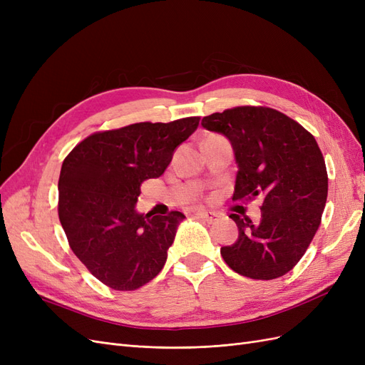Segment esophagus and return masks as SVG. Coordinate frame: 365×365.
<instances>
[{
    "instance_id": "1",
    "label": "esophagus",
    "mask_w": 365,
    "mask_h": 365,
    "mask_svg": "<svg viewBox=\"0 0 365 365\" xmlns=\"http://www.w3.org/2000/svg\"><path fill=\"white\" fill-rule=\"evenodd\" d=\"M196 216H197V217H201L202 220H205V222H208V224L215 222L216 217H217L213 212H205V210H197V212H196Z\"/></svg>"
}]
</instances>
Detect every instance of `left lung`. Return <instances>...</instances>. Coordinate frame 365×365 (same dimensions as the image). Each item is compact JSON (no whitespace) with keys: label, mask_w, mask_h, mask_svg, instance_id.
<instances>
[{"label":"left lung","mask_w":365,"mask_h":365,"mask_svg":"<svg viewBox=\"0 0 365 365\" xmlns=\"http://www.w3.org/2000/svg\"><path fill=\"white\" fill-rule=\"evenodd\" d=\"M201 125L222 134L233 148L237 164L233 201H262L257 222L230 215L239 236L220 254L245 277H282L312 242L327 200L326 164L314 135L288 115L263 106L215 113Z\"/></svg>","instance_id":"left-lung-1"}]
</instances>
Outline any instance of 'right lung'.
Here are the masks:
<instances>
[{"instance_id":"1","label":"right lung","mask_w":365,"mask_h":365,"mask_svg":"<svg viewBox=\"0 0 365 365\" xmlns=\"http://www.w3.org/2000/svg\"><path fill=\"white\" fill-rule=\"evenodd\" d=\"M197 125L187 117L97 132L63 160L59 220L77 259L109 288L138 289L163 269L185 216L138 213L140 185L164 173Z\"/></svg>"}]
</instances>
